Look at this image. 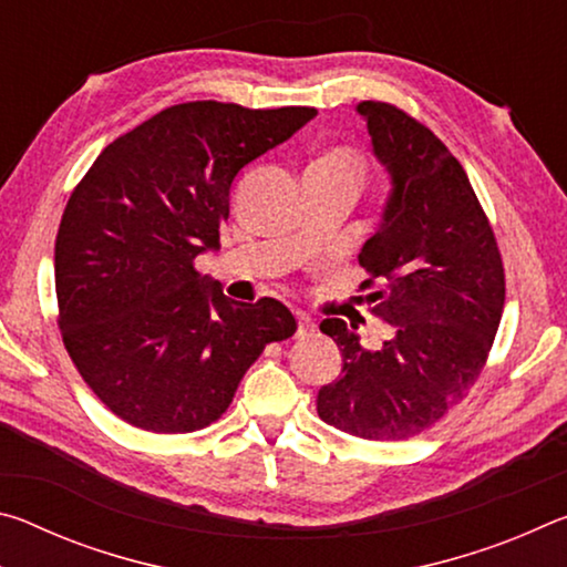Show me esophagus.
Segmentation results:
<instances>
[{"mask_svg": "<svg viewBox=\"0 0 567 567\" xmlns=\"http://www.w3.org/2000/svg\"><path fill=\"white\" fill-rule=\"evenodd\" d=\"M295 318H297V334H300V338H302V334H310V332H315V320L310 318V315L297 310V312H295Z\"/></svg>", "mask_w": 567, "mask_h": 567, "instance_id": "34e87169", "label": "esophagus"}]
</instances>
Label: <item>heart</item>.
<instances>
[{"label":"heart","instance_id":"obj_1","mask_svg":"<svg viewBox=\"0 0 567 567\" xmlns=\"http://www.w3.org/2000/svg\"><path fill=\"white\" fill-rule=\"evenodd\" d=\"M310 172H320V175H330V177H342L350 179L354 185H360V179L364 177V162L360 157L358 150L352 147H330L328 152L312 162Z\"/></svg>","mask_w":567,"mask_h":567}]
</instances>
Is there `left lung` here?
<instances>
[{
    "label": "left lung",
    "instance_id": "obj_1",
    "mask_svg": "<svg viewBox=\"0 0 567 567\" xmlns=\"http://www.w3.org/2000/svg\"><path fill=\"white\" fill-rule=\"evenodd\" d=\"M375 157L392 179L378 233L360 265L370 312L390 324L364 348L348 322L320 330L338 342L342 375L320 388L318 415L362 440H408L460 405L491 354L505 305L493 227L465 169L425 124L388 102H360Z\"/></svg>",
    "mask_w": 567,
    "mask_h": 567
}]
</instances>
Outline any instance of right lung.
Instances as JSON below:
<instances>
[{"label":"right lung","instance_id":"1","mask_svg":"<svg viewBox=\"0 0 567 567\" xmlns=\"http://www.w3.org/2000/svg\"><path fill=\"white\" fill-rule=\"evenodd\" d=\"M315 114L175 104L104 147L74 187L54 243L60 330L82 380L124 422L167 435L207 427L265 344L295 334L282 302L229 300L195 260L219 245L237 172Z\"/></svg>","mask_w":567,"mask_h":567}]
</instances>
